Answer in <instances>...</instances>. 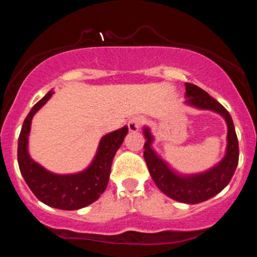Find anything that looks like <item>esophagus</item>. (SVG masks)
<instances>
[{
	"label": "esophagus",
	"instance_id": "esophagus-1",
	"mask_svg": "<svg viewBox=\"0 0 257 257\" xmlns=\"http://www.w3.org/2000/svg\"><path fill=\"white\" fill-rule=\"evenodd\" d=\"M143 123H144V119L141 118V117H133V118L129 119L128 122L129 132H138Z\"/></svg>",
	"mask_w": 257,
	"mask_h": 257
}]
</instances>
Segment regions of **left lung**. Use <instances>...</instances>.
Returning <instances> with one entry per match:
<instances>
[{"instance_id":"8db88e82","label":"left lung","mask_w":257,"mask_h":257,"mask_svg":"<svg viewBox=\"0 0 257 257\" xmlns=\"http://www.w3.org/2000/svg\"><path fill=\"white\" fill-rule=\"evenodd\" d=\"M186 101L185 104L193 106L199 110H210L221 114L227 123V147L226 155L216 166L204 173L182 175L173 170L166 162L152 150L153 137L150 129L145 126L146 143L144 145L145 158L149 172L157 187L168 197L186 204H198L213 198L231 181L239 159V147L235 134L234 124L228 111L209 95L202 88L192 83H185Z\"/></svg>"}]
</instances>
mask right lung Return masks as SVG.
Here are the masks:
<instances>
[{"label": "right lung", "instance_id": "1", "mask_svg": "<svg viewBox=\"0 0 257 257\" xmlns=\"http://www.w3.org/2000/svg\"><path fill=\"white\" fill-rule=\"evenodd\" d=\"M53 94L54 91L49 90L26 116L18 140V164L25 182L41 202L61 210H77L95 202L100 194L104 193L110 178L112 161L128 134V126L101 138L95 157L83 172L64 175L48 172L30 157L28 144L35 113Z\"/></svg>", "mask_w": 257, "mask_h": 257}]
</instances>
